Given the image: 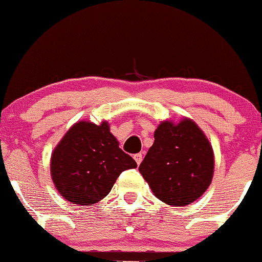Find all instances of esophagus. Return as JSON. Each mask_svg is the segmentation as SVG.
<instances>
[{
    "label": "esophagus",
    "mask_w": 262,
    "mask_h": 262,
    "mask_svg": "<svg viewBox=\"0 0 262 262\" xmlns=\"http://www.w3.org/2000/svg\"><path fill=\"white\" fill-rule=\"evenodd\" d=\"M134 158H135L136 163H138V164H140V163H141V161H143V154H141V153H138V154H135V156H134Z\"/></svg>",
    "instance_id": "1"
}]
</instances>
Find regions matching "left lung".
Listing matches in <instances>:
<instances>
[{"label":"left lung","mask_w":262,"mask_h":262,"mask_svg":"<svg viewBox=\"0 0 262 262\" xmlns=\"http://www.w3.org/2000/svg\"><path fill=\"white\" fill-rule=\"evenodd\" d=\"M213 167L210 141L195 122L185 118L179 123L161 122L139 171L157 198L180 207L207 190Z\"/></svg>","instance_id":"obj_1"}]
</instances>
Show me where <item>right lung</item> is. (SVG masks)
Here are the masks:
<instances>
[{
    "mask_svg": "<svg viewBox=\"0 0 262 262\" xmlns=\"http://www.w3.org/2000/svg\"><path fill=\"white\" fill-rule=\"evenodd\" d=\"M138 166L112 135L108 122L79 121L69 128L51 156V179L68 202L98 203L124 170Z\"/></svg>",
    "mask_w": 262,
    "mask_h": 262,
    "instance_id": "1",
    "label": "right lung"
}]
</instances>
